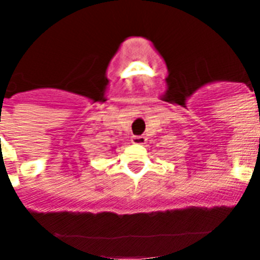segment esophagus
Segmentation results:
<instances>
[{
    "instance_id": "1",
    "label": "esophagus",
    "mask_w": 260,
    "mask_h": 260,
    "mask_svg": "<svg viewBox=\"0 0 260 260\" xmlns=\"http://www.w3.org/2000/svg\"><path fill=\"white\" fill-rule=\"evenodd\" d=\"M146 141V137H143V135H133L132 137V142L134 144H144Z\"/></svg>"
}]
</instances>
